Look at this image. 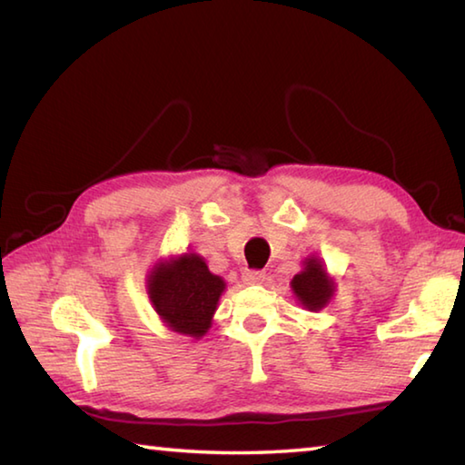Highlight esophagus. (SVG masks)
Masks as SVG:
<instances>
[{"label":"esophagus","instance_id":"esophagus-1","mask_svg":"<svg viewBox=\"0 0 465 465\" xmlns=\"http://www.w3.org/2000/svg\"><path fill=\"white\" fill-rule=\"evenodd\" d=\"M264 278H266V274L262 272V270H248V272H243L242 281L246 284H262L264 282Z\"/></svg>","mask_w":465,"mask_h":465}]
</instances>
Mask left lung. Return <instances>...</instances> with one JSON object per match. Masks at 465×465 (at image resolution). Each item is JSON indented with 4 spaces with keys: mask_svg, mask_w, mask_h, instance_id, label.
<instances>
[{
    "mask_svg": "<svg viewBox=\"0 0 465 465\" xmlns=\"http://www.w3.org/2000/svg\"><path fill=\"white\" fill-rule=\"evenodd\" d=\"M291 286L301 305L309 311L323 309L335 292V284L329 278L327 270L321 264V260L313 256L305 260V268L294 274Z\"/></svg>",
    "mask_w": 465,
    "mask_h": 465,
    "instance_id": "obj_1",
    "label": "left lung"
}]
</instances>
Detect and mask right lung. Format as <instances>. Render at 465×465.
<instances>
[{
    "mask_svg": "<svg viewBox=\"0 0 465 465\" xmlns=\"http://www.w3.org/2000/svg\"><path fill=\"white\" fill-rule=\"evenodd\" d=\"M223 291V278L209 272L205 260L189 252L158 262L148 276V297L163 323L189 337L207 333Z\"/></svg>",
    "mask_w": 465,
    "mask_h": 465,
    "instance_id": "1",
    "label": "right lung"
}]
</instances>
